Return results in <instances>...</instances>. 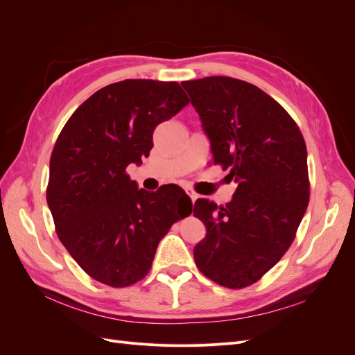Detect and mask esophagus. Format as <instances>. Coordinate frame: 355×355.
I'll list each match as a JSON object with an SVG mask.
<instances>
[{
  "label": "esophagus",
  "instance_id": "1",
  "mask_svg": "<svg viewBox=\"0 0 355 355\" xmlns=\"http://www.w3.org/2000/svg\"><path fill=\"white\" fill-rule=\"evenodd\" d=\"M185 192H187V194H188V196H189V198H191V201H192V202H196V200H197V198H198V196H197V194H196V192H194V191H192V189H191V188H187V189H185Z\"/></svg>",
  "mask_w": 355,
  "mask_h": 355
}]
</instances>
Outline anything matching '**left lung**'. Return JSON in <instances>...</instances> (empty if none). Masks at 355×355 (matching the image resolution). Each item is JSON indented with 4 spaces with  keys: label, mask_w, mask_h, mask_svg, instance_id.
<instances>
[{
    "label": "left lung",
    "mask_w": 355,
    "mask_h": 355,
    "mask_svg": "<svg viewBox=\"0 0 355 355\" xmlns=\"http://www.w3.org/2000/svg\"><path fill=\"white\" fill-rule=\"evenodd\" d=\"M210 141L214 164L237 184L218 207L201 198L194 216L207 234L196 247L198 270L230 288L250 286L271 270L295 240L309 201L306 146L280 103L231 77L184 81Z\"/></svg>",
    "instance_id": "left-lung-1"
}]
</instances>
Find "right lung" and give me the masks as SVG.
Here are the masks:
<instances>
[{"label":"right lung","instance_id":"right-lung-1","mask_svg":"<svg viewBox=\"0 0 355 355\" xmlns=\"http://www.w3.org/2000/svg\"><path fill=\"white\" fill-rule=\"evenodd\" d=\"M188 102L176 81L124 80L90 96L60 132L47 204L62 244L94 280L111 287L142 280L159 240L192 209L182 188L149 192L125 175L149 155L155 127Z\"/></svg>","mask_w":355,"mask_h":355}]
</instances>
